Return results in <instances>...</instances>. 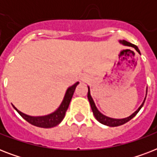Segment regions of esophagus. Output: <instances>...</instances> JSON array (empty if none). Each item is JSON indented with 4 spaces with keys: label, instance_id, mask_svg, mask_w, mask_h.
<instances>
[{
    "label": "esophagus",
    "instance_id": "34e87169",
    "mask_svg": "<svg viewBox=\"0 0 157 157\" xmlns=\"http://www.w3.org/2000/svg\"><path fill=\"white\" fill-rule=\"evenodd\" d=\"M81 80L83 81H87L89 80L88 77H86V76H83V77H81Z\"/></svg>",
    "mask_w": 157,
    "mask_h": 157
}]
</instances>
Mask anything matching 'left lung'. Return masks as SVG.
I'll return each mask as SVG.
<instances>
[{
    "label": "left lung",
    "mask_w": 157,
    "mask_h": 157,
    "mask_svg": "<svg viewBox=\"0 0 157 157\" xmlns=\"http://www.w3.org/2000/svg\"><path fill=\"white\" fill-rule=\"evenodd\" d=\"M120 44H122L123 45H126V46H129V47H133L134 50H136L137 52L139 53L140 54V51H139V48L138 46H136L135 45H133L131 43L127 42L126 40H119ZM147 88L146 89V96H145V98H144V102L142 103V104L140 105V107L138 108V109L134 112V113H132L130 116H129L128 117H125V118H122V119H116V118H112V117H107V116H105L103 115L102 112H100L98 111V109L96 107L95 103H94V101L93 98H92V96L90 94V86H88V99L89 102H90V104L91 109H92V112L94 113V116L96 118V120L98 121V122H100L101 124H105V125H107V126H110V127H115V126H119V125H121V124H125L126 122H128L129 121L132 119V118H134L135 116L137 115V113L139 112V110L141 109L142 107L144 106V102H145V99H146L147 97Z\"/></svg>",
    "instance_id": "8db88e82"
}]
</instances>
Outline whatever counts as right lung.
I'll return each mask as SVG.
<instances>
[{
	"label": "right lung",
	"instance_id": "obj_1",
	"mask_svg": "<svg viewBox=\"0 0 157 157\" xmlns=\"http://www.w3.org/2000/svg\"><path fill=\"white\" fill-rule=\"evenodd\" d=\"M78 84L79 82L77 81L74 85L69 86L68 88L67 89L65 94H64L63 99L61 102L59 107L54 112H51L50 114L45 115V116L33 117V116H29V115H27L25 113H23V112H20L13 104H12V106L18 112V114L20 115L23 119L29 122L30 124H33L35 126L40 127V128H52V127L56 126L59 124H60L62 121L63 120L64 117H65V113H66L67 110L68 108L71 99L72 98V95H73L75 89H76V86Z\"/></svg>",
	"mask_w": 157,
	"mask_h": 157
}]
</instances>
